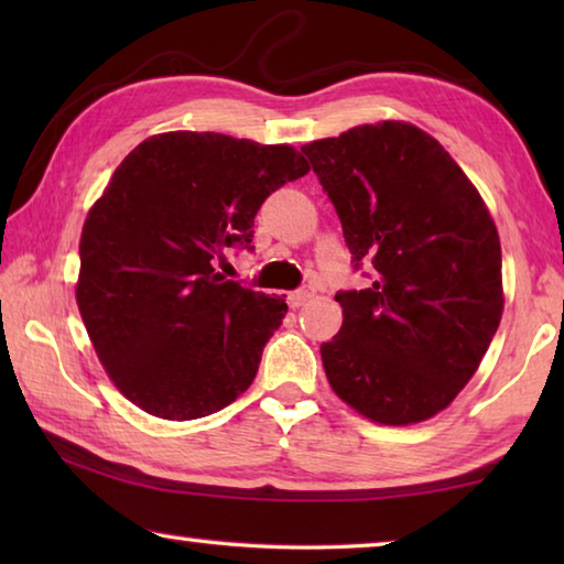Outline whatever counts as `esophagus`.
<instances>
[{
	"label": "esophagus",
	"mask_w": 564,
	"mask_h": 564,
	"mask_svg": "<svg viewBox=\"0 0 564 564\" xmlns=\"http://www.w3.org/2000/svg\"><path fill=\"white\" fill-rule=\"evenodd\" d=\"M311 299H313V285H308V283L301 285V289H295L293 293H289V303L293 305V308H301V305Z\"/></svg>",
	"instance_id": "34e87169"
}]
</instances>
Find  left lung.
Returning a JSON list of instances; mask_svg holds the SVG:
<instances>
[{
    "label": "left lung",
    "mask_w": 564,
    "mask_h": 564,
    "mask_svg": "<svg viewBox=\"0 0 564 564\" xmlns=\"http://www.w3.org/2000/svg\"><path fill=\"white\" fill-rule=\"evenodd\" d=\"M368 289L338 291V336L321 358L338 398L410 425L453 403L502 316L500 238L480 194L433 137L366 123L305 144Z\"/></svg>",
    "instance_id": "left-lung-1"
}]
</instances>
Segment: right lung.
<instances>
[{
  "instance_id": "add662e5",
  "label": "right lung",
  "mask_w": 564,
  "mask_h": 564,
  "mask_svg": "<svg viewBox=\"0 0 564 564\" xmlns=\"http://www.w3.org/2000/svg\"><path fill=\"white\" fill-rule=\"evenodd\" d=\"M308 171L293 147L212 131L159 133L113 171L82 231L76 303L133 405L196 420L253 383L289 305L226 281L214 261L253 251L261 204Z\"/></svg>"
}]
</instances>
